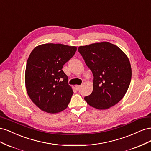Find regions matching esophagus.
<instances>
[{
    "instance_id": "34e87169",
    "label": "esophagus",
    "mask_w": 151,
    "mask_h": 151,
    "mask_svg": "<svg viewBox=\"0 0 151 151\" xmlns=\"http://www.w3.org/2000/svg\"><path fill=\"white\" fill-rule=\"evenodd\" d=\"M81 87V85H76V88L77 90H79L80 89Z\"/></svg>"
}]
</instances>
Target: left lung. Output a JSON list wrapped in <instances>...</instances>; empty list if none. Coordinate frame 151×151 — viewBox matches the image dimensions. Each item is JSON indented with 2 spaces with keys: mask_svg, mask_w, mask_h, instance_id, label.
Here are the masks:
<instances>
[{
  "mask_svg": "<svg viewBox=\"0 0 151 151\" xmlns=\"http://www.w3.org/2000/svg\"><path fill=\"white\" fill-rule=\"evenodd\" d=\"M78 51L94 76L93 92L84 98L87 103L98 109L115 105L130 86L129 58L119 47L106 42L80 46Z\"/></svg>",
  "mask_w": 151,
  "mask_h": 151,
  "instance_id": "8db88e82",
  "label": "left lung"
}]
</instances>
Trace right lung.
<instances>
[{
    "mask_svg": "<svg viewBox=\"0 0 151 151\" xmlns=\"http://www.w3.org/2000/svg\"><path fill=\"white\" fill-rule=\"evenodd\" d=\"M76 50V47L46 43L30 53L25 71L26 88L31 101L42 111L57 113L67 108L74 92L62 68Z\"/></svg>",
    "mask_w": 151,
    "mask_h": 151,
    "instance_id": "1",
    "label": "right lung"
}]
</instances>
